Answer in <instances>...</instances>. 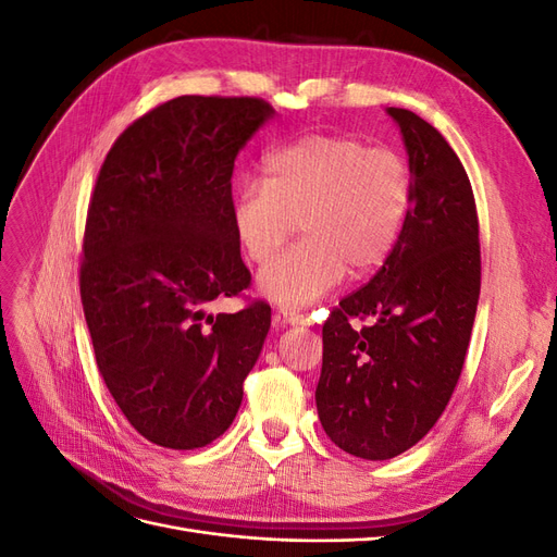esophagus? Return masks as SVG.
Masks as SVG:
<instances>
[{
  "label": "esophagus",
  "instance_id": "34e87169",
  "mask_svg": "<svg viewBox=\"0 0 557 557\" xmlns=\"http://www.w3.org/2000/svg\"><path fill=\"white\" fill-rule=\"evenodd\" d=\"M274 318L281 325H305V315H301L299 311H293V309H278L274 313Z\"/></svg>",
  "mask_w": 557,
  "mask_h": 557
}]
</instances>
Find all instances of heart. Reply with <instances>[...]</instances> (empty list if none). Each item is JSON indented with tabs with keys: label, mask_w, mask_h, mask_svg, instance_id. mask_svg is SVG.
<instances>
[{
	"label": "heart",
	"mask_w": 557,
	"mask_h": 557,
	"mask_svg": "<svg viewBox=\"0 0 557 557\" xmlns=\"http://www.w3.org/2000/svg\"><path fill=\"white\" fill-rule=\"evenodd\" d=\"M413 201L407 160L356 137L307 134L264 158V183L242 185L232 230L250 262H267L299 224L306 242L264 264L258 290L283 307L327 295L395 250Z\"/></svg>",
	"instance_id": "heart-1"
}]
</instances>
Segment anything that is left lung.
<instances>
[{
	"label": "left lung",
	"mask_w": 557,
	"mask_h": 557,
	"mask_svg": "<svg viewBox=\"0 0 557 557\" xmlns=\"http://www.w3.org/2000/svg\"><path fill=\"white\" fill-rule=\"evenodd\" d=\"M413 201L391 258L323 325L318 418L362 460H391L434 428L460 379L481 293L476 201L460 158L428 121L387 107ZM350 317H372L352 331Z\"/></svg>",
	"instance_id": "obj_1"
}]
</instances>
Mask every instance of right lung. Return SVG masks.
Segmentation results:
<instances>
[{
    "label": "right lung",
    "instance_id": "1",
    "mask_svg": "<svg viewBox=\"0 0 557 557\" xmlns=\"http://www.w3.org/2000/svg\"><path fill=\"white\" fill-rule=\"evenodd\" d=\"M274 109L183 95L132 123L99 170L81 299L99 374L141 436L193 450L237 416L272 309L211 315L250 283L232 230L239 150Z\"/></svg>",
    "mask_w": 557,
    "mask_h": 557
}]
</instances>
